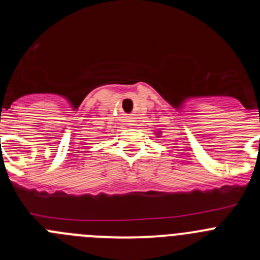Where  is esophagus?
I'll use <instances>...</instances> for the list:
<instances>
[{"instance_id":"34e87169","label":"esophagus","mask_w":260,"mask_h":260,"mask_svg":"<svg viewBox=\"0 0 260 260\" xmlns=\"http://www.w3.org/2000/svg\"><path fill=\"white\" fill-rule=\"evenodd\" d=\"M130 126H135V125H134V123H130Z\"/></svg>"}]
</instances>
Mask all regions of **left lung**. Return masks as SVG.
Returning <instances> with one entry per match:
<instances>
[{
  "label": "left lung",
  "mask_w": 260,
  "mask_h": 260,
  "mask_svg": "<svg viewBox=\"0 0 260 260\" xmlns=\"http://www.w3.org/2000/svg\"><path fill=\"white\" fill-rule=\"evenodd\" d=\"M156 135H157V138L161 137V132H157V134H156Z\"/></svg>",
  "instance_id": "1"
}]
</instances>
